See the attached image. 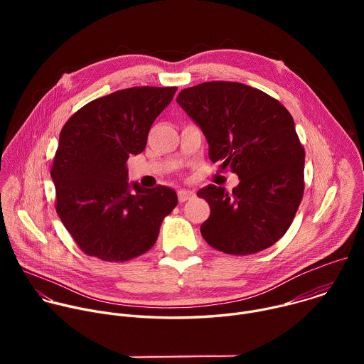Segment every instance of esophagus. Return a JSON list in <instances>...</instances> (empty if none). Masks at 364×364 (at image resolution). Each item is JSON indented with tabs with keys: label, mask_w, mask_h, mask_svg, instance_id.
<instances>
[{
	"label": "esophagus",
	"mask_w": 364,
	"mask_h": 364,
	"mask_svg": "<svg viewBox=\"0 0 364 364\" xmlns=\"http://www.w3.org/2000/svg\"><path fill=\"white\" fill-rule=\"evenodd\" d=\"M194 196H196V193H194L193 190H186V188H183V190L178 191V201H180V203L188 201V200L194 198Z\"/></svg>",
	"instance_id": "1"
}]
</instances>
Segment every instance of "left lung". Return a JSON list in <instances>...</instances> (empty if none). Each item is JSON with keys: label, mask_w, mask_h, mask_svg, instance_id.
<instances>
[{"label": "left lung", "mask_w": 364, "mask_h": 364, "mask_svg": "<svg viewBox=\"0 0 364 364\" xmlns=\"http://www.w3.org/2000/svg\"><path fill=\"white\" fill-rule=\"evenodd\" d=\"M178 105L201 128L209 159L240 183L228 193L209 184L197 191L210 205L200 232L212 247L250 255L289 229L304 194L305 151L287 108L265 92L237 82L183 89Z\"/></svg>", "instance_id": "left-lung-1"}]
</instances>
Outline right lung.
Segmentation results:
<instances>
[{
    "label": "right lung",
    "mask_w": 364,
    "mask_h": 364,
    "mask_svg": "<svg viewBox=\"0 0 364 364\" xmlns=\"http://www.w3.org/2000/svg\"><path fill=\"white\" fill-rule=\"evenodd\" d=\"M176 90H117L86 103L62 128L50 171L56 212L86 255L125 262L145 253L177 205L173 188L129 184L127 168L131 155L145 149L152 122Z\"/></svg>",
    "instance_id": "right-lung-1"
}]
</instances>
